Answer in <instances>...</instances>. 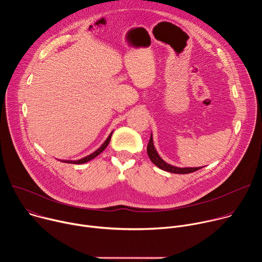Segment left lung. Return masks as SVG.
<instances>
[{"mask_svg":"<svg viewBox=\"0 0 262 262\" xmlns=\"http://www.w3.org/2000/svg\"><path fill=\"white\" fill-rule=\"evenodd\" d=\"M147 154H148V157L149 159H150V161L157 166L159 167L160 169L164 170V171H168V172H171V173H176V174H188V173H192V172H195L199 169H201L200 167L198 168H178V167H174V166H171L169 164H167L166 162H164L160 156L158 155L156 148L154 146V140H152V135L150 136V140H149L148 142V145H147Z\"/></svg>","mask_w":262,"mask_h":262,"instance_id":"obj_1","label":"left lung"}]
</instances>
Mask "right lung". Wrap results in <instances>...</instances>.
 I'll list each match as a JSON object with an SVG mask.
<instances>
[{"mask_svg":"<svg viewBox=\"0 0 262 262\" xmlns=\"http://www.w3.org/2000/svg\"><path fill=\"white\" fill-rule=\"evenodd\" d=\"M112 134H113V133H111V135L107 137V139L105 140V142L97 149L96 151H94L92 155H90V156H88V157H86V158H84V159H81V160H79V161H64V162H65V163H69V164H84V163H87V162L91 161L92 159L96 158L99 154H101V152L104 150V149L106 148V146L108 145V143H110V141H111Z\"/></svg>","mask_w":262,"mask_h":262,"instance_id":"add662e5","label":"right lung"}]
</instances>
